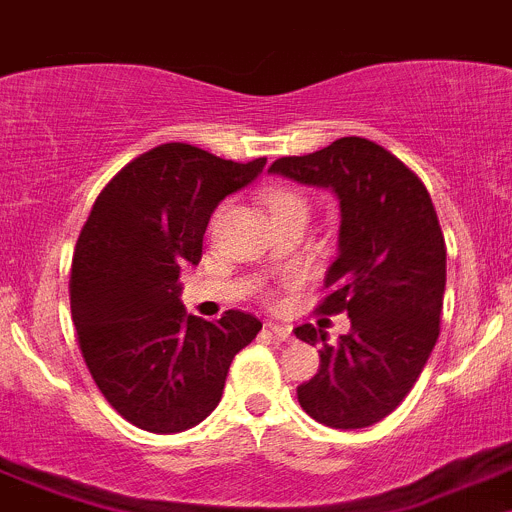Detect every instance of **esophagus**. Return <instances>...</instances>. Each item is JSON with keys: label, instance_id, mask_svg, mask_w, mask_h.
<instances>
[{"label": "esophagus", "instance_id": "1", "mask_svg": "<svg viewBox=\"0 0 512 512\" xmlns=\"http://www.w3.org/2000/svg\"><path fill=\"white\" fill-rule=\"evenodd\" d=\"M265 329L270 331V334H273L275 339H278V342H290V339H293V331H290V326L273 324V321H270V324H267Z\"/></svg>", "mask_w": 512, "mask_h": 512}]
</instances>
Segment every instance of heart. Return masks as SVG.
Instances as JSON below:
<instances>
[{"mask_svg": "<svg viewBox=\"0 0 512 512\" xmlns=\"http://www.w3.org/2000/svg\"><path fill=\"white\" fill-rule=\"evenodd\" d=\"M267 204H270V211H273V214L275 211H303V214H306V199L293 191H285V188H278V191L270 193Z\"/></svg>", "mask_w": 512, "mask_h": 512, "instance_id": "obj_1", "label": "heart"}]
</instances>
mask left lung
<instances>
[{
    "label": "left lung",
    "mask_w": 512,
    "mask_h": 512,
    "mask_svg": "<svg viewBox=\"0 0 512 512\" xmlns=\"http://www.w3.org/2000/svg\"><path fill=\"white\" fill-rule=\"evenodd\" d=\"M270 173L331 188L342 209L339 255L316 311L347 313L352 331L326 342L303 324L296 336L321 344L319 372L298 385L303 411L331 428L382 421L411 393L439 339L446 245L421 178L365 137L278 158Z\"/></svg>",
    "instance_id": "obj_1"
}]
</instances>
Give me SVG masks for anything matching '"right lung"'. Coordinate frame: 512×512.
<instances>
[{
	"instance_id": "1",
	"label": "right lung",
	"mask_w": 512,
	"mask_h": 512,
	"mask_svg": "<svg viewBox=\"0 0 512 512\" xmlns=\"http://www.w3.org/2000/svg\"><path fill=\"white\" fill-rule=\"evenodd\" d=\"M265 163L165 142L119 170L78 234L68 283L78 347L107 403L142 431L178 434L204 421L234 354L262 329L245 311L219 321L186 313L178 278L199 265L219 201Z\"/></svg>"
}]
</instances>
